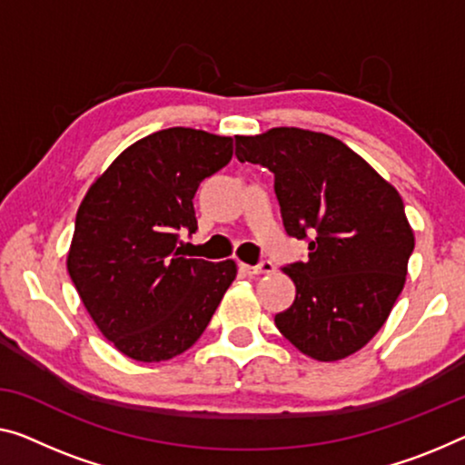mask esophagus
<instances>
[{"label": "esophagus", "instance_id": "34e87169", "mask_svg": "<svg viewBox=\"0 0 465 465\" xmlns=\"http://www.w3.org/2000/svg\"><path fill=\"white\" fill-rule=\"evenodd\" d=\"M242 269H244L248 275H262V273H273L275 265L272 261H262L259 265H242Z\"/></svg>", "mask_w": 465, "mask_h": 465}]
</instances>
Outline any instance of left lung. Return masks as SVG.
Instances as JSON below:
<instances>
[{"mask_svg":"<svg viewBox=\"0 0 465 465\" xmlns=\"http://www.w3.org/2000/svg\"><path fill=\"white\" fill-rule=\"evenodd\" d=\"M235 156L273 173L283 227L311 240L309 259L282 269L296 299L275 315L277 330L315 361L363 349L391 315L415 246L401 193L349 145L317 131L235 135Z\"/></svg>","mask_w":465,"mask_h":465,"instance_id":"8db88e82","label":"left lung"}]
</instances>
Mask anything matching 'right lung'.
I'll use <instances>...</instances> for the list:
<instances>
[{
    "label": "right lung",
    "instance_id": "right-lung-1",
    "mask_svg": "<svg viewBox=\"0 0 465 465\" xmlns=\"http://www.w3.org/2000/svg\"><path fill=\"white\" fill-rule=\"evenodd\" d=\"M232 154V137L156 131L124 148L81 200L66 269L89 317L124 357L182 355L235 280V261L185 259L177 248V230H198L192 198L200 182Z\"/></svg>",
    "mask_w": 465,
    "mask_h": 465
}]
</instances>
